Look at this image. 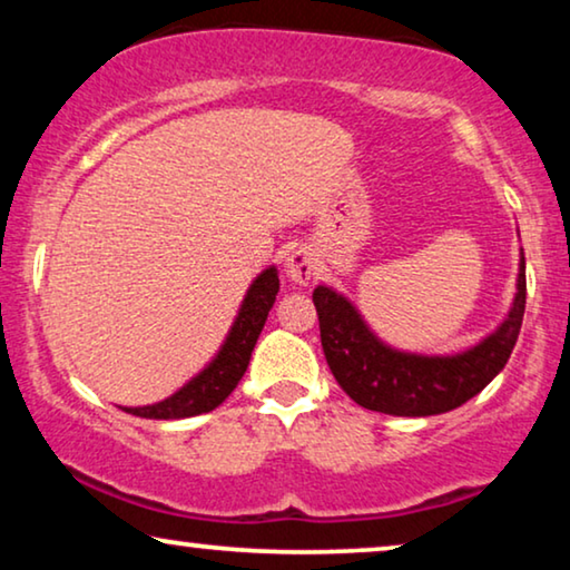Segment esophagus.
<instances>
[{"mask_svg": "<svg viewBox=\"0 0 570 570\" xmlns=\"http://www.w3.org/2000/svg\"><path fill=\"white\" fill-rule=\"evenodd\" d=\"M316 259L308 248H293L291 254L285 256V275L293 279V283L306 285L311 277H314Z\"/></svg>", "mask_w": 570, "mask_h": 570, "instance_id": "1", "label": "esophagus"}]
</instances>
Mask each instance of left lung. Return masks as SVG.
<instances>
[{
  "label": "left lung",
  "instance_id": "obj_1",
  "mask_svg": "<svg viewBox=\"0 0 570 570\" xmlns=\"http://www.w3.org/2000/svg\"><path fill=\"white\" fill-rule=\"evenodd\" d=\"M311 298L326 363L350 400L396 417L441 415L478 396L509 363L527 306L524 252H519L509 314L493 332L456 353L428 355L389 345L371 330L361 308L330 285H316Z\"/></svg>",
  "mask_w": 570,
  "mask_h": 570
}]
</instances>
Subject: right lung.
<instances>
[{"label":"right lung","instance_id":"obj_1","mask_svg":"<svg viewBox=\"0 0 570 570\" xmlns=\"http://www.w3.org/2000/svg\"><path fill=\"white\" fill-rule=\"evenodd\" d=\"M277 291V267L269 264L267 269H262L259 275L252 279V285H248L244 301H240L238 306V314L233 318L228 334H225L223 345L217 347L213 361H209L197 376H191L178 392L166 396V400L155 404H142V407L121 410L129 412V415L150 420H181L220 407V404L230 396L233 389L238 386V381L244 379L248 361H252L254 345L264 330V322H267Z\"/></svg>","mask_w":570,"mask_h":570}]
</instances>
